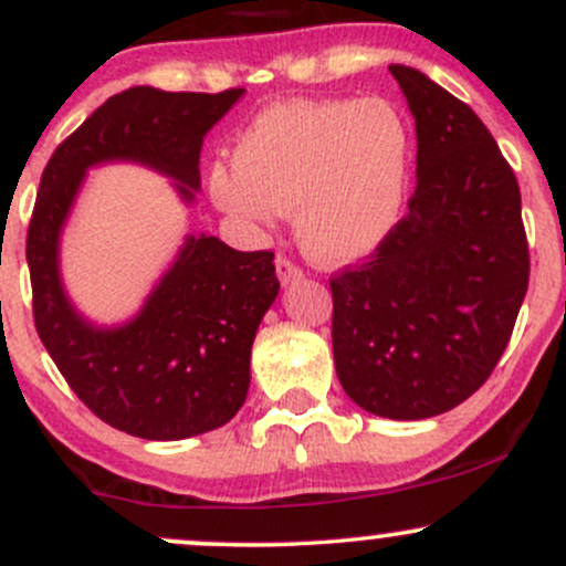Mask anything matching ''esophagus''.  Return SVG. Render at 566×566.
Segmentation results:
<instances>
[{
    "label": "esophagus",
    "mask_w": 566,
    "mask_h": 566,
    "mask_svg": "<svg viewBox=\"0 0 566 566\" xmlns=\"http://www.w3.org/2000/svg\"><path fill=\"white\" fill-rule=\"evenodd\" d=\"M276 276L282 284H290V282H297V279L303 276V269L297 263H292L287 255H279L276 258Z\"/></svg>",
    "instance_id": "obj_1"
}]
</instances>
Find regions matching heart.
<instances>
[{"instance_id": "obj_1", "label": "heart", "mask_w": 566, "mask_h": 566, "mask_svg": "<svg viewBox=\"0 0 566 566\" xmlns=\"http://www.w3.org/2000/svg\"><path fill=\"white\" fill-rule=\"evenodd\" d=\"M412 154V127L391 101H290L239 133L233 161H216L207 188L220 210L258 226L297 206L303 250L343 265L373 255L396 231Z\"/></svg>"}]
</instances>
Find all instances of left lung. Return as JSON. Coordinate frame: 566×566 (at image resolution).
Returning a JSON list of instances; mask_svg holds the SVG:
<instances>
[{"instance_id": "8db88e82", "label": "left lung", "mask_w": 566, "mask_h": 566, "mask_svg": "<svg viewBox=\"0 0 566 566\" xmlns=\"http://www.w3.org/2000/svg\"><path fill=\"white\" fill-rule=\"evenodd\" d=\"M418 133V186L388 242L329 279L343 391L423 420L484 386L527 295L516 175L484 122L409 66H388Z\"/></svg>"}]
</instances>
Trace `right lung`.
<instances>
[{
    "label": "right lung",
    "mask_w": 566,
    "mask_h": 566,
    "mask_svg": "<svg viewBox=\"0 0 566 566\" xmlns=\"http://www.w3.org/2000/svg\"><path fill=\"white\" fill-rule=\"evenodd\" d=\"M242 93L129 87L95 108L42 172L25 239L36 333L71 391L129 437H199L239 412L258 324L279 295L274 252H239L218 237H188L140 314L103 329L69 303L57 239L84 172L101 161L154 167L178 180L180 197L191 201L201 140Z\"/></svg>",
    "instance_id": "add662e5"
}]
</instances>
